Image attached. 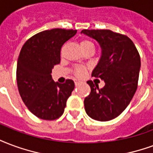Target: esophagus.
Wrapping results in <instances>:
<instances>
[{
  "mask_svg": "<svg viewBox=\"0 0 153 153\" xmlns=\"http://www.w3.org/2000/svg\"><path fill=\"white\" fill-rule=\"evenodd\" d=\"M74 84L75 86H78L79 84V81H78V80H74Z\"/></svg>",
  "mask_w": 153,
  "mask_h": 153,
  "instance_id": "34e87169",
  "label": "esophagus"
}]
</instances>
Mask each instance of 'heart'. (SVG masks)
<instances>
[{
    "mask_svg": "<svg viewBox=\"0 0 153 153\" xmlns=\"http://www.w3.org/2000/svg\"><path fill=\"white\" fill-rule=\"evenodd\" d=\"M80 47L83 52L88 49H94L93 43L88 39H82V41L80 42ZM86 71H87V69L84 66H76L74 70V74L75 76L81 78L85 74Z\"/></svg>",
    "mask_w": 153,
    "mask_h": 153,
    "instance_id": "heart-1",
    "label": "heart"
}]
</instances>
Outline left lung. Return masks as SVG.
<instances>
[{"label": "left lung", "mask_w": 153, "mask_h": 153, "mask_svg": "<svg viewBox=\"0 0 153 153\" xmlns=\"http://www.w3.org/2000/svg\"><path fill=\"white\" fill-rule=\"evenodd\" d=\"M101 48V56L91 76L105 82L100 89L87 82L91 93L84 99L86 113L92 119L106 122L117 117L131 102L138 87L141 62L135 45L125 35L110 30H82Z\"/></svg>", "instance_id": "1"}]
</instances>
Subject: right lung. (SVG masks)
<instances>
[{
	"label": "right lung",
	"instance_id": "add662e5",
	"mask_svg": "<svg viewBox=\"0 0 153 153\" xmlns=\"http://www.w3.org/2000/svg\"><path fill=\"white\" fill-rule=\"evenodd\" d=\"M77 30L55 28L36 34L22 46L17 63V84L21 98L32 114L55 120L64 113L74 88L73 80L54 82L52 70L61 62V49Z\"/></svg>",
	"mask_w": 153,
	"mask_h": 153
}]
</instances>
